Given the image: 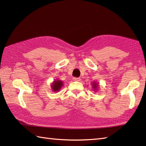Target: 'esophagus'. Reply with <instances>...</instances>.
Here are the masks:
<instances>
[{
	"label": "esophagus",
	"mask_w": 146,
	"mask_h": 146,
	"mask_svg": "<svg viewBox=\"0 0 146 146\" xmlns=\"http://www.w3.org/2000/svg\"><path fill=\"white\" fill-rule=\"evenodd\" d=\"M73 81H81V78H76V77H74L73 78Z\"/></svg>",
	"instance_id": "esophagus-1"
}]
</instances>
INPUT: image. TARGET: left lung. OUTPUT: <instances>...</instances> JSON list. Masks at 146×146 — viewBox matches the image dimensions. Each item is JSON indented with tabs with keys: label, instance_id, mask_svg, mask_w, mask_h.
<instances>
[{
	"label": "left lung",
	"instance_id": "8db88e82",
	"mask_svg": "<svg viewBox=\"0 0 146 146\" xmlns=\"http://www.w3.org/2000/svg\"><path fill=\"white\" fill-rule=\"evenodd\" d=\"M99 86V84L98 83H97V82H96V81H93L92 82V88L93 89H94V91L96 92L97 91H98Z\"/></svg>",
	"mask_w": 146,
	"mask_h": 146
}]
</instances>
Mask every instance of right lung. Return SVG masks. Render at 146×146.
I'll return each instance as SVG.
<instances>
[{"instance_id": "add662e5", "label": "right lung", "mask_w": 146, "mask_h": 146, "mask_svg": "<svg viewBox=\"0 0 146 146\" xmlns=\"http://www.w3.org/2000/svg\"><path fill=\"white\" fill-rule=\"evenodd\" d=\"M63 81L60 80H55L52 83L51 88L53 92H58L63 87Z\"/></svg>"}]
</instances>
